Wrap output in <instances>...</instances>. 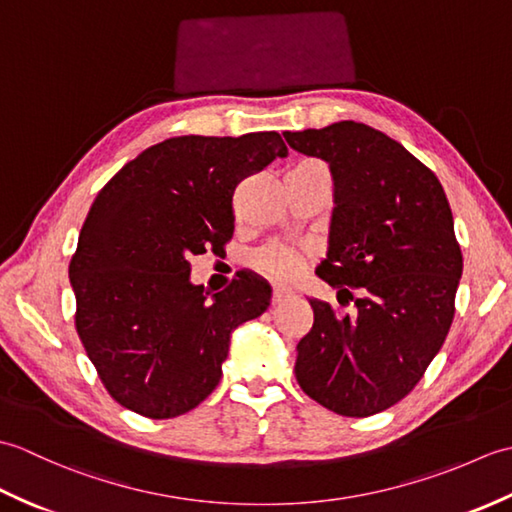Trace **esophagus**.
<instances>
[{
	"mask_svg": "<svg viewBox=\"0 0 512 512\" xmlns=\"http://www.w3.org/2000/svg\"><path fill=\"white\" fill-rule=\"evenodd\" d=\"M290 297H295V290H290L286 286H275L273 288V303H281V301H286Z\"/></svg>",
	"mask_w": 512,
	"mask_h": 512,
	"instance_id": "34e87169",
	"label": "esophagus"
}]
</instances>
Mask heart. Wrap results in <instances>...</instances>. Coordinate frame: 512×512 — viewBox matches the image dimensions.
Masks as SVG:
<instances>
[{
	"instance_id": "1",
	"label": "heart",
	"mask_w": 512,
	"mask_h": 512,
	"mask_svg": "<svg viewBox=\"0 0 512 512\" xmlns=\"http://www.w3.org/2000/svg\"><path fill=\"white\" fill-rule=\"evenodd\" d=\"M299 165H319V162L303 160V162H299ZM301 262H303V257H301L299 250L286 248V246H273V248H268V250H264L262 255H259L257 266L262 268L264 273L273 275L277 279H288L301 268Z\"/></svg>"
}]
</instances>
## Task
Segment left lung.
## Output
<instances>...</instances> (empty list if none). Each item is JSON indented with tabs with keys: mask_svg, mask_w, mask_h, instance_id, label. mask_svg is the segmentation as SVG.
Returning a JSON list of instances; mask_svg holds the SVG:
<instances>
[{
	"mask_svg": "<svg viewBox=\"0 0 512 512\" xmlns=\"http://www.w3.org/2000/svg\"><path fill=\"white\" fill-rule=\"evenodd\" d=\"M284 138L332 171L330 246L317 275L339 297L361 290L352 317L310 299L297 383L339 416H374L418 385L449 334L462 277L451 206L436 173L374 127L341 121Z\"/></svg>",
	"mask_w": 512,
	"mask_h": 512,
	"instance_id": "obj_1",
	"label": "left lung"
}]
</instances>
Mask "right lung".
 I'll use <instances>...</instances> for the list:
<instances>
[{
	"mask_svg": "<svg viewBox=\"0 0 512 512\" xmlns=\"http://www.w3.org/2000/svg\"><path fill=\"white\" fill-rule=\"evenodd\" d=\"M284 156L277 132L178 136L129 160L96 195L70 262L74 323L118 405L176 418L220 383L231 332L266 312L273 290L237 273L209 301L189 259L222 253L235 187Z\"/></svg>",
	"mask_w": 512,
	"mask_h": 512,
	"instance_id": "right-lung-1",
	"label": "right lung"
}]
</instances>
